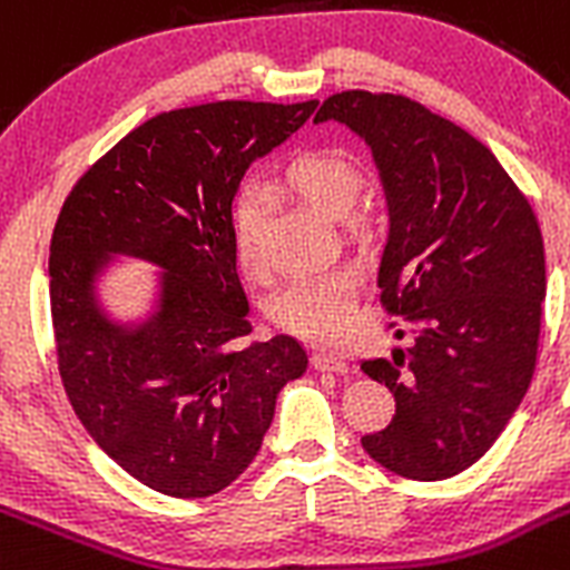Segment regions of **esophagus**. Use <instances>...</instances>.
<instances>
[{"mask_svg":"<svg viewBox=\"0 0 570 570\" xmlns=\"http://www.w3.org/2000/svg\"><path fill=\"white\" fill-rule=\"evenodd\" d=\"M311 364L316 370H322V373H347V362L338 353H331V350H316Z\"/></svg>","mask_w":570,"mask_h":570,"instance_id":"esophagus-1","label":"esophagus"}]
</instances>
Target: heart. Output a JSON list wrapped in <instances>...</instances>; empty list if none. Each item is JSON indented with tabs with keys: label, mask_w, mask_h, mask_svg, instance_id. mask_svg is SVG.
Listing matches in <instances>:
<instances>
[{
	"label": "heart",
	"mask_w": 570,
	"mask_h": 570,
	"mask_svg": "<svg viewBox=\"0 0 570 570\" xmlns=\"http://www.w3.org/2000/svg\"><path fill=\"white\" fill-rule=\"evenodd\" d=\"M282 180L294 195L320 208L327 217H344L347 226H358L362 217L350 212L362 191L364 171L356 158L336 149H311L285 166ZM234 254L250 279H263L268 263L263 254L265 195L259 186H243L232 208ZM356 271L347 265H333L320 274L299 276L282 285L271 296V320L282 331L313 342H333L347 331L353 320V294H356Z\"/></svg>",
	"instance_id": "obj_1"
}]
</instances>
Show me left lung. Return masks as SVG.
<instances>
[{"label": "left lung", "mask_w": 570, "mask_h": 570, "mask_svg": "<svg viewBox=\"0 0 570 570\" xmlns=\"http://www.w3.org/2000/svg\"><path fill=\"white\" fill-rule=\"evenodd\" d=\"M331 118L373 149L390 203L381 307L415 325L410 347L362 362L395 395L393 421L362 446L401 478H452L487 455L534 375L540 223L489 146L424 104L344 90L313 121Z\"/></svg>", "instance_id": "obj_1"}]
</instances>
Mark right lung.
<instances>
[{
	"mask_svg": "<svg viewBox=\"0 0 570 570\" xmlns=\"http://www.w3.org/2000/svg\"><path fill=\"white\" fill-rule=\"evenodd\" d=\"M316 101H212L160 112L78 177L50 239V316L65 393L118 466L169 498H208L257 458L282 384L307 370L294 336L254 327L237 276L232 203L245 169ZM107 253L165 268L140 328L95 302Z\"/></svg>",
	"mask_w": 570,
	"mask_h": 570,
	"instance_id": "add662e5",
	"label": "right lung"
}]
</instances>
